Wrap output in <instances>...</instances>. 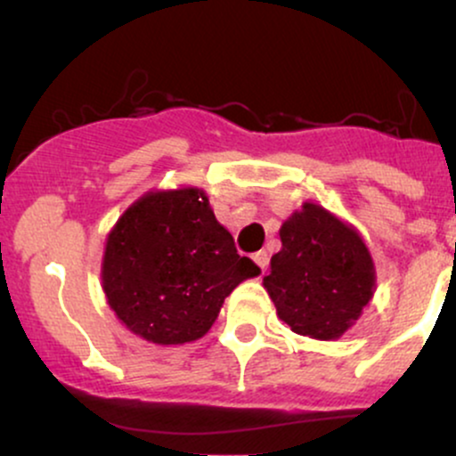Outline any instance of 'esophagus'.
<instances>
[{
    "label": "esophagus",
    "instance_id": "1",
    "mask_svg": "<svg viewBox=\"0 0 456 456\" xmlns=\"http://www.w3.org/2000/svg\"><path fill=\"white\" fill-rule=\"evenodd\" d=\"M253 259H255V264L261 268V272H265V268H268V264H270L268 253H265V250H259V253L253 255Z\"/></svg>",
    "mask_w": 456,
    "mask_h": 456
}]
</instances>
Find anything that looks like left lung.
<instances>
[{"instance_id": "left-lung-1", "label": "left lung", "mask_w": 456, "mask_h": 456, "mask_svg": "<svg viewBox=\"0 0 456 456\" xmlns=\"http://www.w3.org/2000/svg\"><path fill=\"white\" fill-rule=\"evenodd\" d=\"M281 242L264 276L279 317L305 337L338 338L373 296V259L362 238L322 206L305 203L282 223Z\"/></svg>"}]
</instances>
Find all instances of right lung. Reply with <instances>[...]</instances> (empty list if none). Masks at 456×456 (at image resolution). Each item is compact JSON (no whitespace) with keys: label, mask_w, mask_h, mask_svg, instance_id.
Instances as JSON below:
<instances>
[{"label":"right lung","mask_w":456,"mask_h":456,"mask_svg":"<svg viewBox=\"0 0 456 456\" xmlns=\"http://www.w3.org/2000/svg\"><path fill=\"white\" fill-rule=\"evenodd\" d=\"M197 188L150 192L109 233L102 287L115 315L159 345L203 337L224 297L257 276Z\"/></svg>","instance_id":"right-lung-1"}]
</instances>
